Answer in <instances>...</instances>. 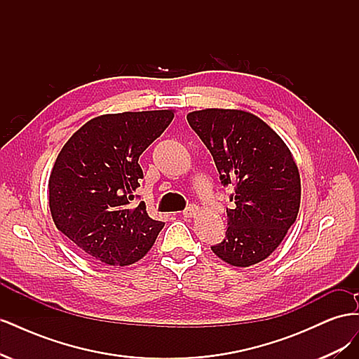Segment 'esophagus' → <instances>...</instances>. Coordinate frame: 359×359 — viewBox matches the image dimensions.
<instances>
[{
	"mask_svg": "<svg viewBox=\"0 0 359 359\" xmlns=\"http://www.w3.org/2000/svg\"><path fill=\"white\" fill-rule=\"evenodd\" d=\"M199 212V208L196 205H189L186 210H184V212H182V215L186 217V219H191V217H194Z\"/></svg>",
	"mask_w": 359,
	"mask_h": 359,
	"instance_id": "obj_1",
	"label": "esophagus"
}]
</instances>
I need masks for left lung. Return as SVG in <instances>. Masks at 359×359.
Returning <instances> with one entry per match:
<instances>
[{"instance_id": "left-lung-1", "label": "left lung", "mask_w": 359, "mask_h": 359, "mask_svg": "<svg viewBox=\"0 0 359 359\" xmlns=\"http://www.w3.org/2000/svg\"><path fill=\"white\" fill-rule=\"evenodd\" d=\"M210 149L223 186L235 187L226 238L211 250L223 262L245 268L262 262L295 223L301 180L290 149L256 115L238 109H203L187 115Z\"/></svg>"}]
</instances>
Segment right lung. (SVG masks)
I'll return each mask as SVG.
<instances>
[{
  "label": "right lung",
  "mask_w": 359,
  "mask_h": 359,
  "mask_svg": "<svg viewBox=\"0 0 359 359\" xmlns=\"http://www.w3.org/2000/svg\"><path fill=\"white\" fill-rule=\"evenodd\" d=\"M173 111L107 114L90 119L60 151L49 177L57 229L106 265H132L156 243L165 223L140 202L130 205L144 172L139 157L165 132Z\"/></svg>",
  "instance_id": "1"
}]
</instances>
